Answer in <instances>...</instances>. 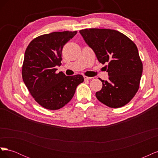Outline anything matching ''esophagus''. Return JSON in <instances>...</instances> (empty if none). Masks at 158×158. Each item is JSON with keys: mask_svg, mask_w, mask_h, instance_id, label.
<instances>
[{"mask_svg": "<svg viewBox=\"0 0 158 158\" xmlns=\"http://www.w3.org/2000/svg\"><path fill=\"white\" fill-rule=\"evenodd\" d=\"M84 80H92L93 78L92 77H88V76H84Z\"/></svg>", "mask_w": 158, "mask_h": 158, "instance_id": "esophagus-1", "label": "esophagus"}]
</instances>
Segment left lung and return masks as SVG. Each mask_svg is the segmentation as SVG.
<instances>
[{
    "label": "left lung",
    "mask_w": 158,
    "mask_h": 158,
    "mask_svg": "<svg viewBox=\"0 0 158 158\" xmlns=\"http://www.w3.org/2000/svg\"><path fill=\"white\" fill-rule=\"evenodd\" d=\"M80 33L99 63H108L109 80L100 79L103 86L95 93L97 99L109 107L125 106L136 94L142 74L136 45L114 30L92 28L80 30Z\"/></svg>",
    "instance_id": "obj_1"
}]
</instances>
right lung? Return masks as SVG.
Here are the masks:
<instances>
[{
    "instance_id": "add662e5",
    "label": "right lung",
    "mask_w": 158,
    "mask_h": 158,
    "mask_svg": "<svg viewBox=\"0 0 158 158\" xmlns=\"http://www.w3.org/2000/svg\"><path fill=\"white\" fill-rule=\"evenodd\" d=\"M77 31H55L33 40L24 54L22 78L30 93L40 106L50 110L64 106L73 98L76 87L84 82L80 74H56L63 46Z\"/></svg>"
}]
</instances>
